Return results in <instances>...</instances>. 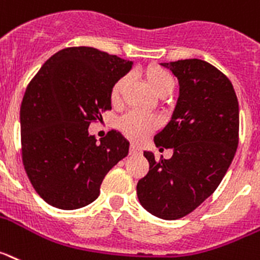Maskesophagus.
Here are the masks:
<instances>
[{"label": "esophagus", "instance_id": "obj_1", "mask_svg": "<svg viewBox=\"0 0 260 260\" xmlns=\"http://www.w3.org/2000/svg\"><path fill=\"white\" fill-rule=\"evenodd\" d=\"M141 147H139V146H137V145H134V143H133V145H130V154H141Z\"/></svg>", "mask_w": 260, "mask_h": 260}]
</instances>
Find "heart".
<instances>
[{
  "mask_svg": "<svg viewBox=\"0 0 260 260\" xmlns=\"http://www.w3.org/2000/svg\"><path fill=\"white\" fill-rule=\"evenodd\" d=\"M145 76L148 85L151 86V89L157 96H166L174 88V77L160 67L150 66L145 71ZM126 83H127V77H121L113 85L110 92V100L113 104H118L121 101L122 92ZM157 126H159V119L156 117L138 114V113H130L119 121L121 132L133 141H142L146 135L154 132Z\"/></svg>",
  "mask_w": 260,
  "mask_h": 260,
  "instance_id": "b5f03b06",
  "label": "heart"
}]
</instances>
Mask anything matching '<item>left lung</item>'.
Wrapping results in <instances>:
<instances>
[{
  "label": "left lung",
  "mask_w": 260,
  "mask_h": 260,
  "mask_svg": "<svg viewBox=\"0 0 260 260\" xmlns=\"http://www.w3.org/2000/svg\"><path fill=\"white\" fill-rule=\"evenodd\" d=\"M161 66L177 77L179 97L154 143L174 154L155 160L151 151L143 152L150 170L137 184V194L152 216L177 219L193 212L222 181L238 147L239 106L230 80L208 61Z\"/></svg>",
  "instance_id": "1"
}]
</instances>
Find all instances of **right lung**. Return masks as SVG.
Here are the masks:
<instances>
[{
  "instance_id": "1",
  "label": "right lung",
  "mask_w": 260,
  "mask_h": 260,
  "mask_svg": "<svg viewBox=\"0 0 260 260\" xmlns=\"http://www.w3.org/2000/svg\"><path fill=\"white\" fill-rule=\"evenodd\" d=\"M133 61L93 47H68L48 59L26 88L21 105L24 170L37 193L64 210L100 194L104 177L128 154L112 130L97 142L90 122L112 109L110 92Z\"/></svg>"
}]
</instances>
